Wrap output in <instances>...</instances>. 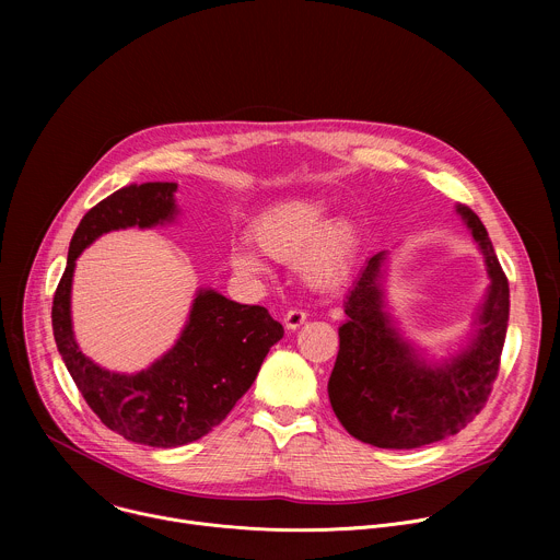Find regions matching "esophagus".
I'll return each mask as SVG.
<instances>
[{"mask_svg":"<svg viewBox=\"0 0 560 560\" xmlns=\"http://www.w3.org/2000/svg\"><path fill=\"white\" fill-rule=\"evenodd\" d=\"M307 318V314L303 312V310H299V307H290L285 314H283V324H285V328L288 330H296L303 322Z\"/></svg>","mask_w":560,"mask_h":560,"instance_id":"esophagus-1","label":"esophagus"}]
</instances>
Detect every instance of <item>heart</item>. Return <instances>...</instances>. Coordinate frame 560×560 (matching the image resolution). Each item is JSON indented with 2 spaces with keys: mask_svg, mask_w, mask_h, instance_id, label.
I'll return each instance as SVG.
<instances>
[{
  "mask_svg": "<svg viewBox=\"0 0 560 560\" xmlns=\"http://www.w3.org/2000/svg\"><path fill=\"white\" fill-rule=\"evenodd\" d=\"M253 236L259 250L279 261H296L303 277L314 285H330L341 279L354 257L359 230L346 217L330 219L326 203L314 199H290L266 210ZM230 264L244 275H261L264 264L255 250L236 246Z\"/></svg>",
  "mask_w": 560,
  "mask_h": 560,
  "instance_id": "obj_1",
  "label": "heart"
}]
</instances>
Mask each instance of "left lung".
Instances as JSON below:
<instances>
[{
    "mask_svg": "<svg viewBox=\"0 0 560 560\" xmlns=\"http://www.w3.org/2000/svg\"><path fill=\"white\" fill-rule=\"evenodd\" d=\"M456 212L488 266L490 288L476 314L469 346L430 365L392 326L383 299L385 253L368 259L348 299L339 354L328 381L341 425L359 441L385 450H412L460 432L488 404L499 374L510 318V285L486 225L467 206Z\"/></svg>",
    "mask_w": 560,
    "mask_h": 560,
    "instance_id": "left-lung-1",
    "label": "left lung"
}]
</instances>
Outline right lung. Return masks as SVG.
Instances as JSON below:
<instances>
[{
	"instance_id": "right-lung-1",
	"label": "right lung",
	"mask_w": 560,
	"mask_h": 560,
	"mask_svg": "<svg viewBox=\"0 0 560 560\" xmlns=\"http://www.w3.org/2000/svg\"><path fill=\"white\" fill-rule=\"evenodd\" d=\"M177 184L126 186L79 221L66 270L52 296L57 350L91 410L106 428L150 447H179L206 436L255 383L283 326L261 305H244L214 290H199L177 343L150 368L119 374L79 350L70 322L74 261L97 236L119 228H152L173 221Z\"/></svg>"
}]
</instances>
